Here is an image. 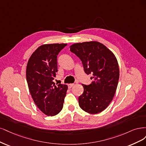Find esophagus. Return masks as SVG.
<instances>
[{"instance_id":"1","label":"esophagus","mask_w":146,"mask_h":146,"mask_svg":"<svg viewBox=\"0 0 146 146\" xmlns=\"http://www.w3.org/2000/svg\"><path fill=\"white\" fill-rule=\"evenodd\" d=\"M74 84H68V87L69 88H71L72 87L74 86Z\"/></svg>"}]
</instances>
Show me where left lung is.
<instances>
[{
    "mask_svg": "<svg viewBox=\"0 0 146 146\" xmlns=\"http://www.w3.org/2000/svg\"><path fill=\"white\" fill-rule=\"evenodd\" d=\"M70 49L81 60L85 73L93 75L92 84H82L84 92L78 98L79 107L90 114L99 113L115 95L119 78L117 59L111 51L96 41L74 44Z\"/></svg>",
    "mask_w": 146,
    "mask_h": 146,
    "instance_id": "1",
    "label": "left lung"
}]
</instances>
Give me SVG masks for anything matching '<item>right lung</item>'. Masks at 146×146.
<instances>
[{
    "label": "right lung",
    "mask_w": 146,
    "mask_h": 146,
    "mask_svg": "<svg viewBox=\"0 0 146 146\" xmlns=\"http://www.w3.org/2000/svg\"><path fill=\"white\" fill-rule=\"evenodd\" d=\"M66 44L39 46L28 61L26 77L35 104L47 116H55L62 109L68 86L53 82L58 72L57 56Z\"/></svg>",
    "instance_id": "1"
}]
</instances>
